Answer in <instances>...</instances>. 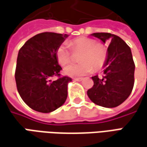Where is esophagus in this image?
I'll use <instances>...</instances> for the list:
<instances>
[{"mask_svg":"<svg viewBox=\"0 0 147 147\" xmlns=\"http://www.w3.org/2000/svg\"><path fill=\"white\" fill-rule=\"evenodd\" d=\"M73 80H76V81H81V80H83V78H82V77L74 78Z\"/></svg>","mask_w":147,"mask_h":147,"instance_id":"34e87169","label":"esophagus"}]
</instances>
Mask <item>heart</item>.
I'll return each mask as SVG.
<instances>
[{
	"instance_id": "heart-1",
	"label": "heart",
	"mask_w": 147,
	"mask_h": 147,
	"mask_svg": "<svg viewBox=\"0 0 147 147\" xmlns=\"http://www.w3.org/2000/svg\"><path fill=\"white\" fill-rule=\"evenodd\" d=\"M73 52H81L78 58L79 63L69 64L63 69V73L69 76H81L91 73L93 70L102 69L108 59V49L94 38L79 37L70 42ZM55 58L61 66L67 64L71 59V52L65 43L60 44L55 50Z\"/></svg>"
}]
</instances>
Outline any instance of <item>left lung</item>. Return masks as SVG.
Here are the masks:
<instances>
[{
	"instance_id": "1",
	"label": "left lung",
	"mask_w": 147,
	"mask_h": 147,
	"mask_svg": "<svg viewBox=\"0 0 147 147\" xmlns=\"http://www.w3.org/2000/svg\"><path fill=\"white\" fill-rule=\"evenodd\" d=\"M104 43L109 40L108 59L101 77L92 76V88L87 94L92 102L105 108H114L128 98L134 84L135 65L131 50L120 37L110 33H94Z\"/></svg>"
}]
</instances>
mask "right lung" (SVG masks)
Returning a JSON list of instances; mask_svg holds the SVG:
<instances>
[{
  "label": "right lung",
  "mask_w": 147,
  "mask_h": 147,
  "mask_svg": "<svg viewBox=\"0 0 147 147\" xmlns=\"http://www.w3.org/2000/svg\"><path fill=\"white\" fill-rule=\"evenodd\" d=\"M67 36L41 33L19 50L15 70L17 88L24 102L35 111L51 113L62 106L67 97V84L71 78L61 76L62 67L55 58V50ZM53 76L58 79L52 82Z\"/></svg>",
  "instance_id": "right-lung-1"
}]
</instances>
